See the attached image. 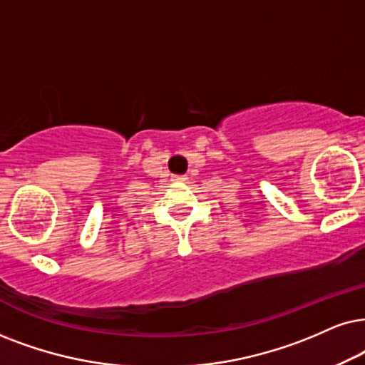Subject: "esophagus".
Returning <instances> with one entry per match:
<instances>
[{
    "label": "esophagus",
    "mask_w": 365,
    "mask_h": 365,
    "mask_svg": "<svg viewBox=\"0 0 365 365\" xmlns=\"http://www.w3.org/2000/svg\"><path fill=\"white\" fill-rule=\"evenodd\" d=\"M172 180L173 182H187V177L185 175H173Z\"/></svg>",
    "instance_id": "obj_1"
}]
</instances>
